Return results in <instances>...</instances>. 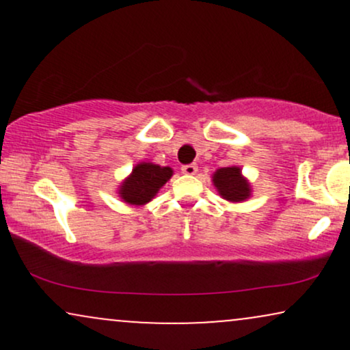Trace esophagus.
I'll return each mask as SVG.
<instances>
[{"instance_id": "34e87169", "label": "esophagus", "mask_w": 350, "mask_h": 350, "mask_svg": "<svg viewBox=\"0 0 350 350\" xmlns=\"http://www.w3.org/2000/svg\"><path fill=\"white\" fill-rule=\"evenodd\" d=\"M198 170H199L198 164H184V166L180 167V171L187 176H194L196 172H198Z\"/></svg>"}]
</instances>
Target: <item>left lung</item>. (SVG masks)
<instances>
[{"label":"left lung","mask_w":350,"mask_h":350,"mask_svg":"<svg viewBox=\"0 0 350 350\" xmlns=\"http://www.w3.org/2000/svg\"><path fill=\"white\" fill-rule=\"evenodd\" d=\"M212 183L222 199L228 202H245L252 198V186L242 174L239 166H227L217 170L212 174Z\"/></svg>","instance_id":"1"}]
</instances>
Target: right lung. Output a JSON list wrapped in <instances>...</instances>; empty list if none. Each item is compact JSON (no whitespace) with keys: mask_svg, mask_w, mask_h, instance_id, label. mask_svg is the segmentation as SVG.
<instances>
[{"mask_svg":"<svg viewBox=\"0 0 350 350\" xmlns=\"http://www.w3.org/2000/svg\"><path fill=\"white\" fill-rule=\"evenodd\" d=\"M174 174L172 167L159 166L151 161H142L122 180L118 198L128 206H146L156 198L164 184Z\"/></svg>","mask_w":350,"mask_h":350,"instance_id":"obj_1","label":"right lung"}]
</instances>
